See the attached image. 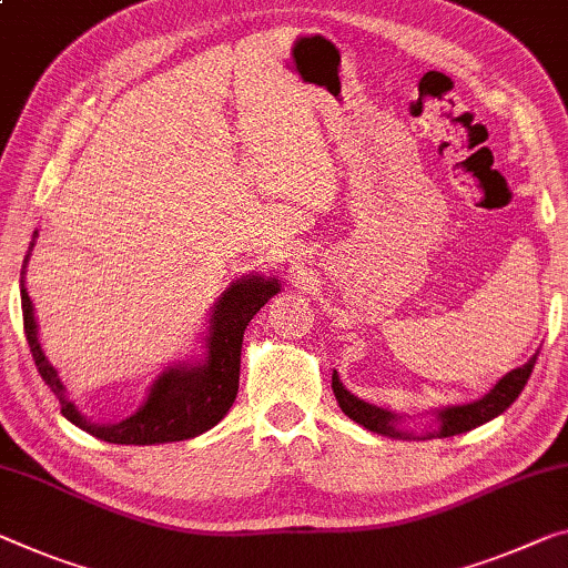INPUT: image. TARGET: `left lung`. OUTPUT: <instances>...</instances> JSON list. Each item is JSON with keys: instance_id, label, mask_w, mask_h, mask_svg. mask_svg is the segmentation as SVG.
I'll use <instances>...</instances> for the list:
<instances>
[{"instance_id": "8db88e82", "label": "left lung", "mask_w": 568, "mask_h": 568, "mask_svg": "<svg viewBox=\"0 0 568 568\" xmlns=\"http://www.w3.org/2000/svg\"><path fill=\"white\" fill-rule=\"evenodd\" d=\"M534 365H536V355L530 357L526 365H520V368L510 371L505 378L497 381L490 394L475 400V404L449 406V408H444V412L436 414L439 416V432H436V436H455L462 432H469L479 424L490 422V418H495L497 414H503L505 408H508L513 400L520 396V390L526 388L530 373H534ZM333 390H335L339 408H343V412L351 416L353 422L365 426V429L383 434V436H390V439H408V436H412V434L396 429V422H398L396 414H390V412H386V408H378L373 404H365V400L353 396L351 390L339 383L337 373H333Z\"/></svg>"}]
</instances>
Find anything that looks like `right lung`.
Segmentation results:
<instances>
[{"label": "right lung", "mask_w": 568, "mask_h": 568, "mask_svg": "<svg viewBox=\"0 0 568 568\" xmlns=\"http://www.w3.org/2000/svg\"><path fill=\"white\" fill-rule=\"evenodd\" d=\"M278 292L276 278L246 276L231 284L217 300L207 329V357L197 365H180V368L164 371L146 396L144 406L124 422L116 424H93L91 418L78 414V408L68 400L58 371L42 355L38 343V325H34L32 302L24 290L22 278V320L24 335L38 365L42 381L48 383L52 394L60 400V414L68 422L81 426L83 432L99 436L111 444H164L182 442L197 436L215 426L225 412L233 406L239 394L241 375V343L246 325L254 314L264 307Z\"/></svg>", "instance_id": "right-lung-1"}]
</instances>
